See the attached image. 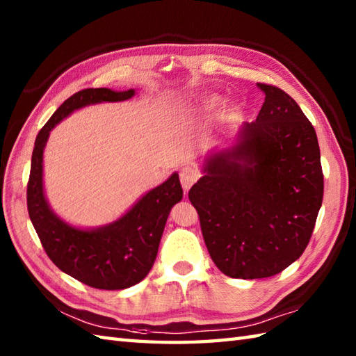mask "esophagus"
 <instances>
[{
    "label": "esophagus",
    "instance_id": "1",
    "mask_svg": "<svg viewBox=\"0 0 356 356\" xmlns=\"http://www.w3.org/2000/svg\"><path fill=\"white\" fill-rule=\"evenodd\" d=\"M179 176H180V184H182L184 190L188 191L195 182H197L200 174L197 170L193 168V166H185V168L180 170Z\"/></svg>",
    "mask_w": 356,
    "mask_h": 356
}]
</instances>
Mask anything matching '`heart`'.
<instances>
[{"label":"heart","instance_id":"b5f03b06","mask_svg":"<svg viewBox=\"0 0 356 356\" xmlns=\"http://www.w3.org/2000/svg\"><path fill=\"white\" fill-rule=\"evenodd\" d=\"M218 102H220V101H218V97H209V99L205 102V105L211 108V107H216Z\"/></svg>","mask_w":356,"mask_h":356}]
</instances>
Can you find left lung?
<instances>
[{
    "label": "left lung",
    "mask_w": 356,
    "mask_h": 356,
    "mask_svg": "<svg viewBox=\"0 0 356 356\" xmlns=\"http://www.w3.org/2000/svg\"><path fill=\"white\" fill-rule=\"evenodd\" d=\"M264 104L238 143L207 159L190 193L211 259L232 278H266L300 259L323 203L315 128L298 104L259 84Z\"/></svg>",
    "instance_id": "8db88e82"
}]
</instances>
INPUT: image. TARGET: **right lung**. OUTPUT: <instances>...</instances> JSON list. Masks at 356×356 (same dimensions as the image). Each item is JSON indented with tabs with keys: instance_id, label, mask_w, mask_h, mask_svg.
Wrapping results in <instances>:
<instances>
[{
	"instance_id": "add662e5",
	"label": "right lung",
	"mask_w": 356,
	"mask_h": 356,
	"mask_svg": "<svg viewBox=\"0 0 356 356\" xmlns=\"http://www.w3.org/2000/svg\"><path fill=\"white\" fill-rule=\"evenodd\" d=\"M134 90L86 88L59 107L38 133L27 184V209L45 254L65 274L90 287L125 289L142 282L153 268L172 205L184 191L176 172L136 203L118 222L84 231L64 223L49 208L42 190V153L51 128L72 111L90 104L130 99Z\"/></svg>"
}]
</instances>
